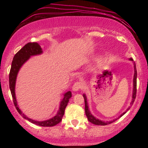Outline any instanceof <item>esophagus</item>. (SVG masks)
<instances>
[{
    "label": "esophagus",
    "mask_w": 148,
    "mask_h": 148,
    "mask_svg": "<svg viewBox=\"0 0 148 148\" xmlns=\"http://www.w3.org/2000/svg\"><path fill=\"white\" fill-rule=\"evenodd\" d=\"M83 88V85L81 82H76L75 84L73 85L72 90L74 92L79 90H81Z\"/></svg>",
    "instance_id": "34e87169"
}]
</instances>
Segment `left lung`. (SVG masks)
I'll list each match as a JSON object with an SVG mask.
<instances>
[{
    "instance_id": "left-lung-1",
    "label": "left lung",
    "mask_w": 148,
    "mask_h": 148,
    "mask_svg": "<svg viewBox=\"0 0 148 148\" xmlns=\"http://www.w3.org/2000/svg\"><path fill=\"white\" fill-rule=\"evenodd\" d=\"M130 60L133 61V59L131 58H130ZM134 80H133V95H132V102L130 103V106H129V108H127V111L125 112H124L123 114H121L120 115V116L118 117V118L116 119H114V120H111V121H106V122H104V121H102V120H100L99 119L96 118L95 117L93 116L91 114V113L89 111V108H88V102H87V97H86V95L84 94V101H85V112H86V116H87L88 118V121L90 122L91 123L94 124V125H109V124H111L112 123H113V122H115V120H117L118 119H119L120 118V117H122L124 114H125V113H127V111H128V110H130V107L133 105V103L134 102V101H135V99H136V77H137V71H136V64H135V62H134Z\"/></svg>"
}]
</instances>
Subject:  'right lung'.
I'll list each match as a JSON object with an SVG mask.
<instances>
[{
  "mask_svg": "<svg viewBox=\"0 0 148 148\" xmlns=\"http://www.w3.org/2000/svg\"><path fill=\"white\" fill-rule=\"evenodd\" d=\"M42 53V48L37 42H29L26 44L23 48L20 49L14 55V58H13L12 62L11 69L9 74V84H10V89L11 91L12 96L13 102L16 110L20 115H21L24 119L30 122V123L35 124L36 125L42 127H53L55 126L60 123L62 120V117H63L64 113V109L67 106V103L69 102V99L72 97V92L70 91L67 92L64 94V97L60 101V108H59L57 114L52 118L49 120H45V121H36V120H32L25 115L22 113V111L18 108L17 102H16V96H15V84H16V79L17 74L19 71L21 66L29 59L30 56H33L39 55Z\"/></svg>",
  "mask_w": 148,
  "mask_h": 148,
  "instance_id": "add662e5",
  "label": "right lung"
}]
</instances>
